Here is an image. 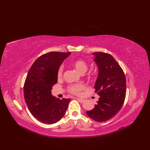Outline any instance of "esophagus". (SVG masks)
Masks as SVG:
<instances>
[{
  "label": "esophagus",
  "instance_id": "obj_1",
  "mask_svg": "<svg viewBox=\"0 0 150 150\" xmlns=\"http://www.w3.org/2000/svg\"><path fill=\"white\" fill-rule=\"evenodd\" d=\"M77 100H78L79 102L80 103H83L84 102V99H81V98H76Z\"/></svg>",
  "mask_w": 150,
  "mask_h": 150
}]
</instances>
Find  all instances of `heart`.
<instances>
[{
  "mask_svg": "<svg viewBox=\"0 0 150 150\" xmlns=\"http://www.w3.org/2000/svg\"><path fill=\"white\" fill-rule=\"evenodd\" d=\"M75 69L80 73L83 74L88 70V64L87 62L83 59H79L74 61L72 64ZM63 73V67H60L57 71V78H61ZM84 89V85L82 83L71 84L67 87V91L72 94L79 95L81 92Z\"/></svg>",
  "mask_w": 150,
  "mask_h": 150,
  "instance_id": "obj_1",
  "label": "heart"
}]
</instances>
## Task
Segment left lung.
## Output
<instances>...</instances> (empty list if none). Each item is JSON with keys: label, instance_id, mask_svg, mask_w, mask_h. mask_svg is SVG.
<instances>
[{"label": "left lung", "instance_id": "left-lung-1", "mask_svg": "<svg viewBox=\"0 0 150 150\" xmlns=\"http://www.w3.org/2000/svg\"><path fill=\"white\" fill-rule=\"evenodd\" d=\"M94 61L99 69L94 85L95 93L100 98L93 110L86 111L89 117L98 122L111 119L123 105L126 93V81L123 70L111 54L95 52Z\"/></svg>", "mask_w": 150, "mask_h": 150}]
</instances>
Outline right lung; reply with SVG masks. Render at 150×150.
I'll return each instance as SVG.
<instances>
[{
  "label": "right lung",
  "instance_id": "right-lung-1",
  "mask_svg": "<svg viewBox=\"0 0 150 150\" xmlns=\"http://www.w3.org/2000/svg\"><path fill=\"white\" fill-rule=\"evenodd\" d=\"M71 52H49L42 54L30 67L25 80V101L33 116L46 125L59 121L71 99L56 98L51 94L52 86L57 82L60 65Z\"/></svg>",
  "mask_w": 150,
  "mask_h": 150
}]
</instances>
